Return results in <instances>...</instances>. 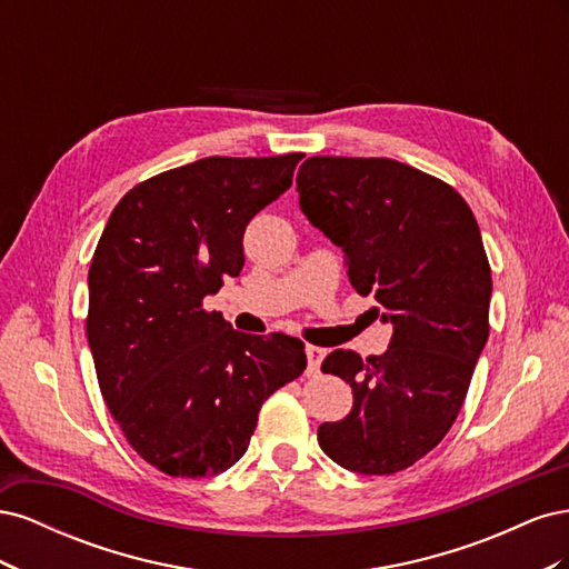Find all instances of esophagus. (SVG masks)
<instances>
[{
  "label": "esophagus",
  "mask_w": 569,
  "mask_h": 569,
  "mask_svg": "<svg viewBox=\"0 0 569 569\" xmlns=\"http://www.w3.org/2000/svg\"><path fill=\"white\" fill-rule=\"evenodd\" d=\"M325 349H320V347H306V356H308V368H306V372L308 375H318L320 372V363H322V358H325Z\"/></svg>",
  "instance_id": "esophagus-1"
}]
</instances>
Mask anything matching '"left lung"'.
<instances>
[{
	"mask_svg": "<svg viewBox=\"0 0 569 569\" xmlns=\"http://www.w3.org/2000/svg\"><path fill=\"white\" fill-rule=\"evenodd\" d=\"M299 206L332 244L358 295L393 327L382 356L337 349L322 372L351 385L353 408L318 427L320 449L358 475L410 468L446 437L489 339L491 268L470 206L393 159L311 157Z\"/></svg>",
	"mask_w": 569,
	"mask_h": 569,
	"instance_id": "obj_1",
	"label": "left lung"
}]
</instances>
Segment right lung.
Wrapping results in <instances>:
<instances>
[{
    "instance_id": "add662e5",
    "label": "right lung",
    "mask_w": 569,
    "mask_h": 569,
    "mask_svg": "<svg viewBox=\"0 0 569 569\" xmlns=\"http://www.w3.org/2000/svg\"><path fill=\"white\" fill-rule=\"evenodd\" d=\"M303 153L209 157L140 182L97 244L88 341L132 449L170 477L244 456L268 396L306 370L303 343L232 330L201 301L244 266L249 220L287 192Z\"/></svg>"
}]
</instances>
